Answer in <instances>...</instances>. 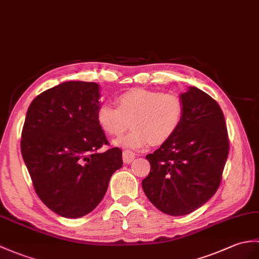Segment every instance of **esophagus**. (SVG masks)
<instances>
[{"label":"esophagus","instance_id":"34e87169","mask_svg":"<svg viewBox=\"0 0 259 259\" xmlns=\"http://www.w3.org/2000/svg\"><path fill=\"white\" fill-rule=\"evenodd\" d=\"M135 158H136L135 153L129 151V150H125V151H123V153H122V160L125 164L131 163V162L135 160Z\"/></svg>","mask_w":259,"mask_h":259}]
</instances>
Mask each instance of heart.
<instances>
[{
    "mask_svg": "<svg viewBox=\"0 0 259 259\" xmlns=\"http://www.w3.org/2000/svg\"><path fill=\"white\" fill-rule=\"evenodd\" d=\"M116 107L104 102L96 110L100 129L110 137H119L134 129L113 144L130 150H139L171 140L180 129L184 117V104L179 96L136 88L119 95Z\"/></svg>",
    "mask_w": 259,
    "mask_h": 259,
    "instance_id": "b5f03b06",
    "label": "heart"
}]
</instances>
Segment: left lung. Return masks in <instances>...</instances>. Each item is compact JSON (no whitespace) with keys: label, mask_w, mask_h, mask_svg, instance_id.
Masks as SVG:
<instances>
[{"label":"left lung","mask_w":259,"mask_h":259,"mask_svg":"<svg viewBox=\"0 0 259 259\" xmlns=\"http://www.w3.org/2000/svg\"><path fill=\"white\" fill-rule=\"evenodd\" d=\"M180 98L184 104L181 127L147 155L151 170L142 181L149 201L172 216L192 213L215 194L230 149L218 102L196 87H189Z\"/></svg>","instance_id":"1"}]
</instances>
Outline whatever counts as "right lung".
Instances as JSON below:
<instances>
[{
	"instance_id": "add662e5",
	"label": "right lung",
	"mask_w": 259,
	"mask_h": 259,
	"mask_svg": "<svg viewBox=\"0 0 259 259\" xmlns=\"http://www.w3.org/2000/svg\"><path fill=\"white\" fill-rule=\"evenodd\" d=\"M99 85L66 81L45 90L29 105L21 152L36 194L53 212L78 219L104 198L122 151L108 144L96 120Z\"/></svg>"
}]
</instances>
